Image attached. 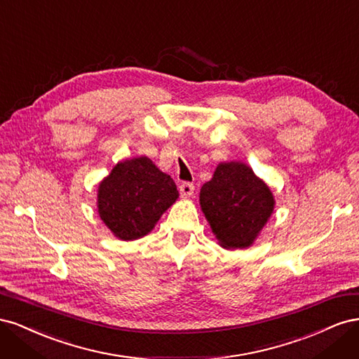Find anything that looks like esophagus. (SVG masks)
Listing matches in <instances>:
<instances>
[{"mask_svg": "<svg viewBox=\"0 0 359 359\" xmlns=\"http://www.w3.org/2000/svg\"><path fill=\"white\" fill-rule=\"evenodd\" d=\"M194 193V186L191 182H182L180 186V194L182 198H190Z\"/></svg>", "mask_w": 359, "mask_h": 359, "instance_id": "1", "label": "esophagus"}]
</instances>
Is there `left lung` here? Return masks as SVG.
Here are the masks:
<instances>
[{
    "instance_id": "obj_1",
    "label": "left lung",
    "mask_w": 359,
    "mask_h": 359,
    "mask_svg": "<svg viewBox=\"0 0 359 359\" xmlns=\"http://www.w3.org/2000/svg\"><path fill=\"white\" fill-rule=\"evenodd\" d=\"M199 201L219 244L233 250L253 244L276 203L266 184L241 161L220 163Z\"/></svg>"
}]
</instances>
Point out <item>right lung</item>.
I'll use <instances>...</instances> for the list:
<instances>
[{
  "instance_id": "1",
  "label": "right lung",
  "mask_w": 359,
  "mask_h": 359,
  "mask_svg": "<svg viewBox=\"0 0 359 359\" xmlns=\"http://www.w3.org/2000/svg\"><path fill=\"white\" fill-rule=\"evenodd\" d=\"M173 180L148 157L119 161L100 184L97 208L103 223L124 241L142 238L178 199Z\"/></svg>"
}]
</instances>
